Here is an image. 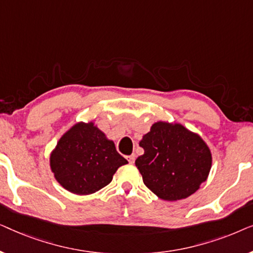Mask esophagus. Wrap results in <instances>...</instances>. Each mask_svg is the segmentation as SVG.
Here are the masks:
<instances>
[{
	"label": "esophagus",
	"instance_id": "obj_1",
	"mask_svg": "<svg viewBox=\"0 0 253 253\" xmlns=\"http://www.w3.org/2000/svg\"><path fill=\"white\" fill-rule=\"evenodd\" d=\"M126 159H127V161L130 162V164H133V162H134V159H136V155H134V154H131V155H129V157H126Z\"/></svg>",
	"mask_w": 253,
	"mask_h": 253
}]
</instances>
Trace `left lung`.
I'll list each match as a JSON object with an SVG mask.
<instances>
[{
	"instance_id": "1",
	"label": "left lung",
	"mask_w": 253,
	"mask_h": 253,
	"mask_svg": "<svg viewBox=\"0 0 253 253\" xmlns=\"http://www.w3.org/2000/svg\"><path fill=\"white\" fill-rule=\"evenodd\" d=\"M144 154L136 164L144 184L164 200L191 196L206 181L212 155L198 134L181 124L154 123L139 143Z\"/></svg>"
}]
</instances>
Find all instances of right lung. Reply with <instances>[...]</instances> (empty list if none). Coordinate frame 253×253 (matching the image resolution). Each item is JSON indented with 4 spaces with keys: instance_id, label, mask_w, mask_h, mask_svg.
Masks as SVG:
<instances>
[{
    "instance_id": "obj_1",
    "label": "right lung",
    "mask_w": 253,
    "mask_h": 253,
    "mask_svg": "<svg viewBox=\"0 0 253 253\" xmlns=\"http://www.w3.org/2000/svg\"><path fill=\"white\" fill-rule=\"evenodd\" d=\"M126 164L115 144L92 122L72 126L50 155L55 178L76 195H89L105 188L117 168Z\"/></svg>"
}]
</instances>
